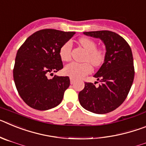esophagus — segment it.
Listing matches in <instances>:
<instances>
[{
    "mask_svg": "<svg viewBox=\"0 0 146 146\" xmlns=\"http://www.w3.org/2000/svg\"><path fill=\"white\" fill-rule=\"evenodd\" d=\"M74 81H75V80H74V78H73V77H70V83H71V84H72V85L74 84Z\"/></svg>",
    "mask_w": 146,
    "mask_h": 146,
    "instance_id": "34e87169",
    "label": "esophagus"
}]
</instances>
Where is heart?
I'll use <instances>...</instances> for the list:
<instances>
[{
	"instance_id": "heart-1",
	"label": "heart",
	"mask_w": 146,
	"mask_h": 146,
	"mask_svg": "<svg viewBox=\"0 0 146 146\" xmlns=\"http://www.w3.org/2000/svg\"><path fill=\"white\" fill-rule=\"evenodd\" d=\"M78 42L86 51L84 60L91 63V65L96 67L101 65L105 58V52L102 48H96V44L94 40L88 37H81ZM72 42L68 41L60 47L59 55L63 61H69L71 59ZM85 62L82 64L72 62L65 66L64 72L66 75L73 77L74 79H80L86 74H89L92 70L91 66Z\"/></svg>"
}]
</instances>
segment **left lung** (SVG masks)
I'll list each match as a JSON object with an SVG mask.
<instances>
[{"label": "left lung", "instance_id": "1", "mask_svg": "<svg viewBox=\"0 0 146 146\" xmlns=\"http://www.w3.org/2000/svg\"><path fill=\"white\" fill-rule=\"evenodd\" d=\"M85 35L100 38L105 45L106 53L100 69L94 77L101 82H85L84 89L79 93L81 106L96 114L113 111L124 102L135 77L132 52L126 40L110 31L83 32Z\"/></svg>", "mask_w": 146, "mask_h": 146}]
</instances>
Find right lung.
Segmentation results:
<instances>
[{
    "mask_svg": "<svg viewBox=\"0 0 146 146\" xmlns=\"http://www.w3.org/2000/svg\"><path fill=\"white\" fill-rule=\"evenodd\" d=\"M75 32L43 29L30 36L17 52L13 76L20 97L28 106L47 110L58 106L70 85L69 77L53 75L63 69L60 47Z\"/></svg>",
    "mask_w": 146,
    "mask_h": 146,
    "instance_id": "add662e5",
    "label": "right lung"
}]
</instances>
